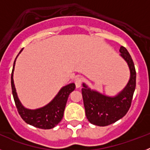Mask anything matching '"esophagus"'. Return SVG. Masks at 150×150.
Instances as JSON below:
<instances>
[{
	"mask_svg": "<svg viewBox=\"0 0 150 150\" xmlns=\"http://www.w3.org/2000/svg\"><path fill=\"white\" fill-rule=\"evenodd\" d=\"M74 83H75V85H76V88H79V87L81 86L82 78L79 77V76L76 77L75 78V79H74Z\"/></svg>",
	"mask_w": 150,
	"mask_h": 150,
	"instance_id": "esophagus-1",
	"label": "esophagus"
}]
</instances>
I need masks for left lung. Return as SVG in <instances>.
<instances>
[{"instance_id":"8db88e82","label":"left lung","mask_w":150,"mask_h":150,"mask_svg":"<svg viewBox=\"0 0 150 150\" xmlns=\"http://www.w3.org/2000/svg\"><path fill=\"white\" fill-rule=\"evenodd\" d=\"M120 55L128 63L130 79L126 86L116 96L110 97L91 90L83 83L82 88L86 116L91 124L106 126L122 119L129 110L136 87V71L133 60L124 46L120 47Z\"/></svg>"}]
</instances>
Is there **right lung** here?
Instances as JSON below:
<instances>
[{"label":"right lung","mask_w":150,"mask_h":150,"mask_svg":"<svg viewBox=\"0 0 150 150\" xmlns=\"http://www.w3.org/2000/svg\"><path fill=\"white\" fill-rule=\"evenodd\" d=\"M23 49L21 50L18 55L21 53ZM16 58L13 63V71L11 74V86L13 98L16 106L17 110L22 117V120L28 124L33 125L36 128L42 129H51L55 127L62 120L64 116V111L65 108L67 100L69 95L75 89V84L70 83L65 86L62 87L57 94L56 96L44 107L36 110H29L25 108L22 104L17 96L15 85L13 82V71L15 67Z\"/></svg>","instance_id":"add662e5"}]
</instances>
